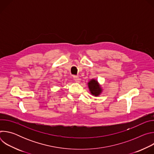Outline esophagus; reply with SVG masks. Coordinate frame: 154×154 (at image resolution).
Here are the masks:
<instances>
[{"label": "esophagus", "mask_w": 154, "mask_h": 154, "mask_svg": "<svg viewBox=\"0 0 154 154\" xmlns=\"http://www.w3.org/2000/svg\"><path fill=\"white\" fill-rule=\"evenodd\" d=\"M73 79H74V81L75 82H77V83H79L80 82V79L79 78V77H78V76H77V75H74L73 76Z\"/></svg>", "instance_id": "1"}]
</instances>
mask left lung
Listing matches in <instances>:
<instances>
[{
    "label": "left lung",
    "instance_id": "obj_1",
    "mask_svg": "<svg viewBox=\"0 0 154 154\" xmlns=\"http://www.w3.org/2000/svg\"><path fill=\"white\" fill-rule=\"evenodd\" d=\"M88 87L90 88V92L93 95L97 96L100 94L102 90L100 88V86L98 84L97 81L93 79L88 83Z\"/></svg>",
    "mask_w": 154,
    "mask_h": 154
}]
</instances>
